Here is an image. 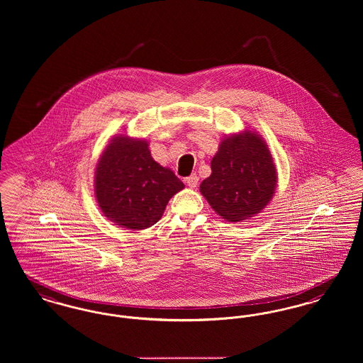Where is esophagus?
Segmentation results:
<instances>
[{"label":"esophagus","mask_w":363,"mask_h":363,"mask_svg":"<svg viewBox=\"0 0 363 363\" xmlns=\"http://www.w3.org/2000/svg\"><path fill=\"white\" fill-rule=\"evenodd\" d=\"M198 176L194 173V174H191L189 177H186V183H187V186L190 187V189H195L196 186H198Z\"/></svg>","instance_id":"obj_1"}]
</instances>
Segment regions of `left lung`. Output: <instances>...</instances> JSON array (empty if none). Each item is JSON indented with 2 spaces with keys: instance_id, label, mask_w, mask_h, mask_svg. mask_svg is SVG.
Here are the masks:
<instances>
[{
  "instance_id": "left-lung-1",
  "label": "left lung",
  "mask_w": 363,
  "mask_h": 363,
  "mask_svg": "<svg viewBox=\"0 0 363 363\" xmlns=\"http://www.w3.org/2000/svg\"><path fill=\"white\" fill-rule=\"evenodd\" d=\"M277 174L267 143L255 133L225 138L211 160L201 192L217 214L239 223L259 213L276 189Z\"/></svg>"
}]
</instances>
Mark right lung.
<instances>
[{
    "mask_svg": "<svg viewBox=\"0 0 363 363\" xmlns=\"http://www.w3.org/2000/svg\"><path fill=\"white\" fill-rule=\"evenodd\" d=\"M183 189V182L171 169L154 161L146 140L120 135L111 140L96 165L98 205L124 228L154 225L169 199Z\"/></svg>",
    "mask_w": 363,
    "mask_h": 363,
    "instance_id": "right-lung-1",
    "label": "right lung"
}]
</instances>
